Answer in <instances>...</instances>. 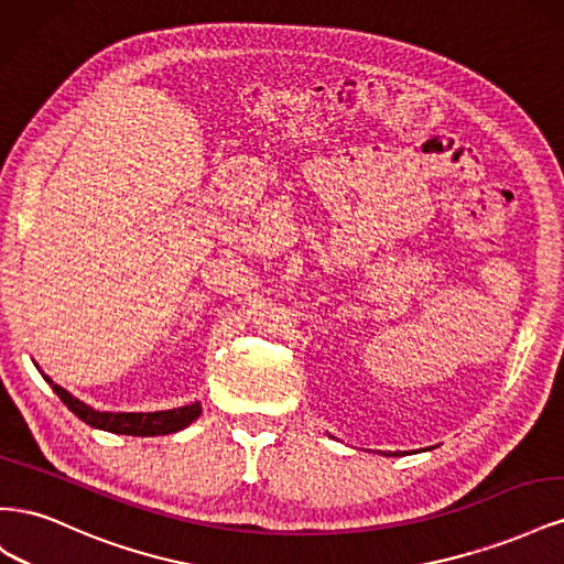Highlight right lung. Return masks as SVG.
<instances>
[{
  "label": "right lung",
  "instance_id": "right-lung-1",
  "mask_svg": "<svg viewBox=\"0 0 564 564\" xmlns=\"http://www.w3.org/2000/svg\"><path fill=\"white\" fill-rule=\"evenodd\" d=\"M42 377L51 388H54L56 395L77 419L91 425V429L117 433V435H135V437L172 435L187 429V425H191L195 419H199L202 414L199 402L176 406V409H164V412H98V409L89 406L87 402L77 400L73 392H67L65 388L51 381L46 373H42Z\"/></svg>",
  "mask_w": 564,
  "mask_h": 564
}]
</instances>
